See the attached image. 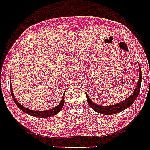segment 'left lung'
<instances>
[{"label": "left lung", "mask_w": 150, "mask_h": 150, "mask_svg": "<svg viewBox=\"0 0 150 150\" xmlns=\"http://www.w3.org/2000/svg\"><path fill=\"white\" fill-rule=\"evenodd\" d=\"M140 73H139V79H138V82L137 83V86L135 87V90H134L133 93L130 95L127 99L123 100L121 103H117V104L115 105H110V106H100V105H98L94 103L90 98H89V96L86 93V99H87V102L89 103V107L94 110V111L100 113V114H104V115H113L118 113L120 112L123 111V110H126L128 107H129L132 103L135 102L136 100L137 97H138V94H139L140 89H141V70L140 68Z\"/></svg>", "instance_id": "1"}]
</instances>
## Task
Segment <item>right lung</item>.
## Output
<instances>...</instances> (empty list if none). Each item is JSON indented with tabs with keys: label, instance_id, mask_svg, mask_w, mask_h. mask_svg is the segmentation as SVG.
<instances>
[{
	"label": "right lung",
	"instance_id": "1",
	"mask_svg": "<svg viewBox=\"0 0 150 150\" xmlns=\"http://www.w3.org/2000/svg\"><path fill=\"white\" fill-rule=\"evenodd\" d=\"M10 90H11V95H12V98H13L15 104L18 107V108L20 109V110H21L23 112H24L25 113H27V114L30 115L32 116H34V117H40V118H46V117H51V116L54 115H56L57 113L59 112L61 110V109L63 108V107H64V101H65V100H64V95H65V93H64V96H63L62 97V99H61V101L60 102V103L57 106V107H54V108L51 109V110H46V111H34V110H29V109L26 108L25 107H23V105H21V103H18V100L15 99V96H14V93L13 92H12V87L11 85H10Z\"/></svg>",
	"mask_w": 150,
	"mask_h": 150
}]
</instances>
